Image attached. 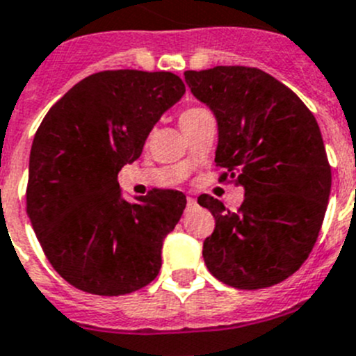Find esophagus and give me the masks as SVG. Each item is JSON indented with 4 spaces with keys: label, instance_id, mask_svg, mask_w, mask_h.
<instances>
[{
    "label": "esophagus",
    "instance_id": "1",
    "mask_svg": "<svg viewBox=\"0 0 356 356\" xmlns=\"http://www.w3.org/2000/svg\"><path fill=\"white\" fill-rule=\"evenodd\" d=\"M196 205H198V203H196V200L191 198V196H188V209H195Z\"/></svg>",
    "mask_w": 356,
    "mask_h": 356
}]
</instances>
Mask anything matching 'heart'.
I'll use <instances>...</instances> for the list:
<instances>
[{
  "mask_svg": "<svg viewBox=\"0 0 356 356\" xmlns=\"http://www.w3.org/2000/svg\"><path fill=\"white\" fill-rule=\"evenodd\" d=\"M203 113H207L203 108H188V109H184V111L179 115V125L182 127V125H186V123L193 122V120L198 118V116L203 115Z\"/></svg>",
  "mask_w": 356,
  "mask_h": 356,
  "instance_id": "b5f03b06",
  "label": "heart"
}]
</instances>
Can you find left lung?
<instances>
[{
    "label": "left lung",
    "instance_id": "left-lung-1",
    "mask_svg": "<svg viewBox=\"0 0 356 356\" xmlns=\"http://www.w3.org/2000/svg\"><path fill=\"white\" fill-rule=\"evenodd\" d=\"M193 95L219 125V182L243 186L236 212L210 195L198 203L216 217L203 259L222 284L271 287L294 275L313 250L332 184L313 113L268 72L245 65L186 71Z\"/></svg>",
    "mask_w": 356,
    "mask_h": 356
}]
</instances>
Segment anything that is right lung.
Returning a JSON list of instances; mask_svg holds the SVG:
<instances>
[{"label": "right lung", "mask_w": 356, "mask_h": 356, "mask_svg": "<svg viewBox=\"0 0 356 356\" xmlns=\"http://www.w3.org/2000/svg\"><path fill=\"white\" fill-rule=\"evenodd\" d=\"M184 92L174 72L101 71L76 83L38 127L27 216L54 270L72 287L123 296L160 273L161 243L181 219L186 196L153 189L129 203L116 177Z\"/></svg>", "instance_id": "obj_1"}]
</instances>
